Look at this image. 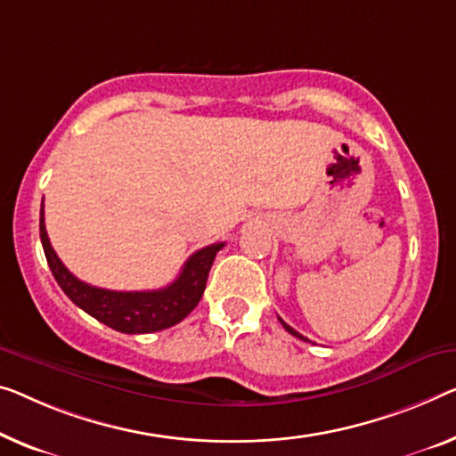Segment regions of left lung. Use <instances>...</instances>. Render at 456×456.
<instances>
[{"instance_id": "8db88e82", "label": "left lung", "mask_w": 456, "mask_h": 456, "mask_svg": "<svg viewBox=\"0 0 456 456\" xmlns=\"http://www.w3.org/2000/svg\"><path fill=\"white\" fill-rule=\"evenodd\" d=\"M278 319H281V317H278ZM281 323H282V328H284V330H287L290 336H295V338H298V339H303V342H309V339H307V338H305V336H301V334H298V331H297V330H293V328H290V325H289V323H284V322H282V319H281Z\"/></svg>"}]
</instances>
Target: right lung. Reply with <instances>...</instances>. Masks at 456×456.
Returning a JSON list of instances; mask_svg holds the SVG:
<instances>
[{
    "mask_svg": "<svg viewBox=\"0 0 456 456\" xmlns=\"http://www.w3.org/2000/svg\"><path fill=\"white\" fill-rule=\"evenodd\" d=\"M40 241L53 272L54 281L63 293L84 309L87 315L96 317L108 328L122 334H151L180 323L205 293L207 278L213 266L216 251L225 243H213L196 251L186 260L180 276L172 284L159 290H108L81 282L65 268L49 241L45 229V208L40 207Z\"/></svg>",
    "mask_w": 456,
    "mask_h": 456,
    "instance_id": "1",
    "label": "right lung"
}]
</instances>
